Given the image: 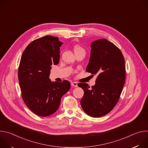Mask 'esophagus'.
I'll return each mask as SVG.
<instances>
[{
    "label": "esophagus",
    "mask_w": 148,
    "mask_h": 148,
    "mask_svg": "<svg viewBox=\"0 0 148 148\" xmlns=\"http://www.w3.org/2000/svg\"><path fill=\"white\" fill-rule=\"evenodd\" d=\"M71 86L74 87H77V83L76 82H72L71 83Z\"/></svg>",
    "instance_id": "34e87169"
}]
</instances>
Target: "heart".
Returning a JSON list of instances; mask_svg holds the SVG:
<instances>
[{
	"label": "heart",
	"mask_w": 148,
	"mask_h": 148,
	"mask_svg": "<svg viewBox=\"0 0 148 148\" xmlns=\"http://www.w3.org/2000/svg\"><path fill=\"white\" fill-rule=\"evenodd\" d=\"M74 53H78V52H84L85 53V51H84V49L80 46L78 45H76L74 47Z\"/></svg>",
	"instance_id": "1"
}]
</instances>
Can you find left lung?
<instances>
[{
	"label": "left lung",
	"mask_w": 148,
	"mask_h": 148,
	"mask_svg": "<svg viewBox=\"0 0 148 148\" xmlns=\"http://www.w3.org/2000/svg\"><path fill=\"white\" fill-rule=\"evenodd\" d=\"M91 56L86 71L97 75L95 84L79 83L84 90L81 99L83 111L94 118L111 112L118 103L125 81V59L120 49L106 39L91 45Z\"/></svg>",
	"instance_id": "left-lung-1"
}]
</instances>
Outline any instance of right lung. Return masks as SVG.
I'll list each match as a JSON object with an SVG mask.
<instances>
[{
	"label": "right lung",
	"instance_id": "right-lung-1",
	"mask_svg": "<svg viewBox=\"0 0 148 148\" xmlns=\"http://www.w3.org/2000/svg\"><path fill=\"white\" fill-rule=\"evenodd\" d=\"M58 37L46 36L33 40L21 57L18 78L23 100L35 114L47 116L58 110L61 97L70 88L67 80L52 82L51 66L58 64L60 47Z\"/></svg>",
	"mask_w": 148,
	"mask_h": 148
}]
</instances>
